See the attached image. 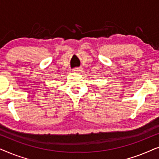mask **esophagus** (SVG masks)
<instances>
[{
    "mask_svg": "<svg viewBox=\"0 0 159 159\" xmlns=\"http://www.w3.org/2000/svg\"><path fill=\"white\" fill-rule=\"evenodd\" d=\"M82 68H80V67H77V68H75L73 69V72H79V71H82Z\"/></svg>",
    "mask_w": 159,
    "mask_h": 159,
    "instance_id": "1",
    "label": "esophagus"
}]
</instances>
